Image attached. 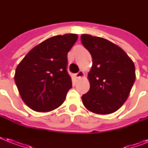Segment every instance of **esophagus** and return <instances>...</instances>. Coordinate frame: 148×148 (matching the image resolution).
Instances as JSON below:
<instances>
[{"mask_svg": "<svg viewBox=\"0 0 148 148\" xmlns=\"http://www.w3.org/2000/svg\"><path fill=\"white\" fill-rule=\"evenodd\" d=\"M75 76H76L77 78H81V77H83L84 76V73L82 71H80L78 73H77Z\"/></svg>", "mask_w": 148, "mask_h": 148, "instance_id": "obj_1", "label": "esophagus"}]
</instances>
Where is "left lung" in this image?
<instances>
[{
    "mask_svg": "<svg viewBox=\"0 0 148 148\" xmlns=\"http://www.w3.org/2000/svg\"><path fill=\"white\" fill-rule=\"evenodd\" d=\"M81 40L93 60L88 73L90 90L81 97L84 105L98 114L115 112L126 101L135 81L134 62L121 47L104 38L82 34Z\"/></svg>",
    "mask_w": 148,
    "mask_h": 148,
    "instance_id": "left-lung-1",
    "label": "left lung"
}]
</instances>
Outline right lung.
<instances>
[{"label":"right lung","mask_w":148,"mask_h":148,"mask_svg":"<svg viewBox=\"0 0 148 148\" xmlns=\"http://www.w3.org/2000/svg\"><path fill=\"white\" fill-rule=\"evenodd\" d=\"M77 40L75 34L57 35L29 51L16 68L15 84L22 100L38 112H48L64 101L72 81L67 53Z\"/></svg>","instance_id":"1"}]
</instances>
